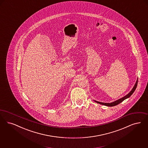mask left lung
Listing matches in <instances>:
<instances>
[{
  "mask_svg": "<svg viewBox=\"0 0 148 148\" xmlns=\"http://www.w3.org/2000/svg\"><path fill=\"white\" fill-rule=\"evenodd\" d=\"M137 84H138V79H137V80H136V83L135 84L134 86H133V89H132V90L130 91V92L127 95L124 96V97H123L122 98H121V99H118L117 100L115 101L112 102H111V103H104V102H101L97 101L96 100H94V101L96 102H97V103H100V104L105 105V106H106L112 107L116 106V105H118L119 103H120L121 102H122V101H123L124 100H125V99L129 98L130 96L133 94V92H134V91H135L136 89V86H137Z\"/></svg>",
  "mask_w": 148,
  "mask_h": 148,
  "instance_id": "1",
  "label": "left lung"
}]
</instances>
